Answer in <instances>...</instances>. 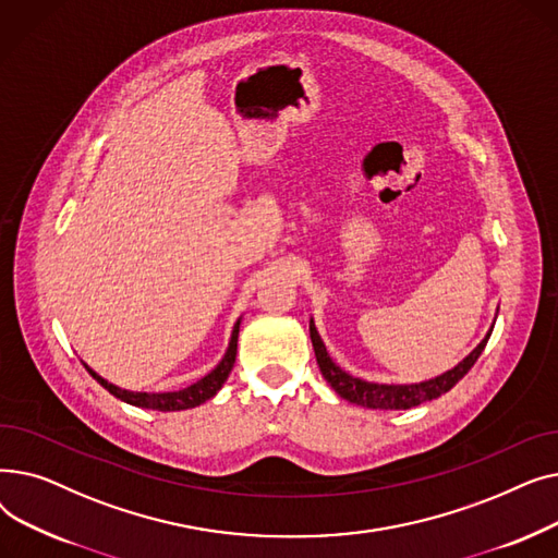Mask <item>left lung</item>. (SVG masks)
<instances>
[{
	"instance_id": "left-lung-1",
	"label": "left lung",
	"mask_w": 558,
	"mask_h": 558,
	"mask_svg": "<svg viewBox=\"0 0 558 558\" xmlns=\"http://www.w3.org/2000/svg\"><path fill=\"white\" fill-rule=\"evenodd\" d=\"M490 332H493V328L486 332V337L480 341V345L473 350L471 355H468L463 362H459L454 368L446 371L444 375H436L418 385H377V383H366V379L353 377L350 373L341 371L328 355L324 341H320V337L314 328V320H310V337H312V345H314L316 364H318L320 373H324V377L328 379V385L343 400L368 407V409H412L421 402H427V400H434L438 396L448 393L459 383V379L473 368V364L482 355V350H484Z\"/></svg>"
}]
</instances>
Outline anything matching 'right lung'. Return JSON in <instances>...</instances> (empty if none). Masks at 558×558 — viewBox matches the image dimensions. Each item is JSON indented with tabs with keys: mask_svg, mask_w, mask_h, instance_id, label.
<instances>
[{
	"mask_svg": "<svg viewBox=\"0 0 558 558\" xmlns=\"http://www.w3.org/2000/svg\"><path fill=\"white\" fill-rule=\"evenodd\" d=\"M242 320V318H240ZM240 320L234 324L232 328V335H230V343H228V350L223 360L208 373L205 377H201L198 383L181 389V391H165V393H144V391H126V389H120L110 385L108 379H104L101 375H97L90 366L83 364L85 371L90 373L97 383L110 391L114 398H120L133 407H142V409H156V412H181V409H192V407H198L203 404L205 400H210L228 379L230 371H232V364H234V357H238V337H240Z\"/></svg>",
	"mask_w": 558,
	"mask_h": 558,
	"instance_id": "obj_1",
	"label": "right lung"
}]
</instances>
